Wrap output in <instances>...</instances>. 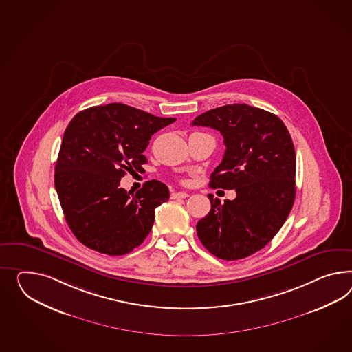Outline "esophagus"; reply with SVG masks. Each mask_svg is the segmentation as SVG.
Masks as SVG:
<instances>
[{"label": "esophagus", "instance_id": "obj_1", "mask_svg": "<svg viewBox=\"0 0 352 352\" xmlns=\"http://www.w3.org/2000/svg\"><path fill=\"white\" fill-rule=\"evenodd\" d=\"M188 197H189V194L186 191H177V192L172 194V198L173 199L188 198Z\"/></svg>", "mask_w": 352, "mask_h": 352}]
</instances>
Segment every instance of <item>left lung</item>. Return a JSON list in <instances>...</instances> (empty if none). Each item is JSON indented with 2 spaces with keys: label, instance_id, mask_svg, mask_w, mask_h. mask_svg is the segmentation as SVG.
<instances>
[{
  "label": "left lung",
  "instance_id": "obj_1",
  "mask_svg": "<svg viewBox=\"0 0 352 352\" xmlns=\"http://www.w3.org/2000/svg\"><path fill=\"white\" fill-rule=\"evenodd\" d=\"M191 125L223 135L225 155L209 186L236 190L225 204L208 195L212 209L197 225L199 240L223 261L259 252L280 231L295 200L296 154L287 127L271 112L243 103L210 109Z\"/></svg>",
  "mask_w": 352,
  "mask_h": 352
}]
</instances>
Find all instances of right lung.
I'll use <instances>...</instances> for the list:
<instances>
[{
  "label": "right lung",
  "instance_id": "obj_1",
  "mask_svg": "<svg viewBox=\"0 0 352 352\" xmlns=\"http://www.w3.org/2000/svg\"><path fill=\"white\" fill-rule=\"evenodd\" d=\"M175 121L122 103L74 116L63 134L54 186L66 222L82 245L115 256L144 241L154 210L168 200L170 190L152 180L131 194L120 188V180L126 172L143 171L151 138Z\"/></svg>",
  "mask_w": 352,
  "mask_h": 352
}]
</instances>
